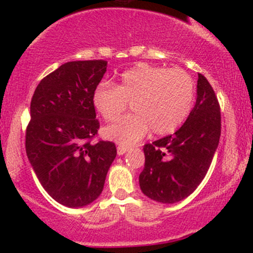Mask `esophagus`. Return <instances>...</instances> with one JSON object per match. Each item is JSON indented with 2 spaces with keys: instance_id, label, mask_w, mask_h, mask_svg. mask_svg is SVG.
<instances>
[{
  "instance_id": "esophagus-1",
  "label": "esophagus",
  "mask_w": 253,
  "mask_h": 253,
  "mask_svg": "<svg viewBox=\"0 0 253 253\" xmlns=\"http://www.w3.org/2000/svg\"><path fill=\"white\" fill-rule=\"evenodd\" d=\"M128 151V147H124V146H118V155L123 156L125 153Z\"/></svg>"
}]
</instances>
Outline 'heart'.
Masks as SVG:
<instances>
[{"instance_id": "obj_1", "label": "heart", "mask_w": 253, "mask_h": 253, "mask_svg": "<svg viewBox=\"0 0 253 253\" xmlns=\"http://www.w3.org/2000/svg\"><path fill=\"white\" fill-rule=\"evenodd\" d=\"M195 97V83L181 69L139 64L120 75L115 86L101 84L92 104L104 120H115L126 109L133 113L103 129L106 138L129 147L147 133L167 135L187 120Z\"/></svg>"}]
</instances>
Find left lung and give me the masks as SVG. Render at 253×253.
<instances>
[{"label": "left lung", "instance_id": "obj_1", "mask_svg": "<svg viewBox=\"0 0 253 253\" xmlns=\"http://www.w3.org/2000/svg\"><path fill=\"white\" fill-rule=\"evenodd\" d=\"M196 103L173 134L144 146L145 167L139 176L144 195L156 202L176 203L205 178L217 149L221 115L213 88L199 74Z\"/></svg>", "mask_w": 253, "mask_h": 253}]
</instances>
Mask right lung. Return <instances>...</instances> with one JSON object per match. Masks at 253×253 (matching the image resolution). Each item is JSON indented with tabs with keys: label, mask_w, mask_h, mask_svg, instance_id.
<instances>
[{
	"label": "right lung",
	"mask_w": 253,
	"mask_h": 253,
	"mask_svg": "<svg viewBox=\"0 0 253 253\" xmlns=\"http://www.w3.org/2000/svg\"><path fill=\"white\" fill-rule=\"evenodd\" d=\"M106 71V60L65 63L40 81L32 97L28 161L43 189L65 207L94 202L117 157L114 143H90L100 127L92 92Z\"/></svg>",
	"instance_id": "right-lung-1"
}]
</instances>
